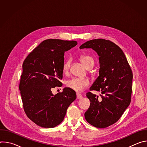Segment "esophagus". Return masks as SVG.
<instances>
[{"mask_svg": "<svg viewBox=\"0 0 147 147\" xmlns=\"http://www.w3.org/2000/svg\"><path fill=\"white\" fill-rule=\"evenodd\" d=\"M76 95H77V99H81L82 98V96L81 94H80V93L78 92H76Z\"/></svg>", "mask_w": 147, "mask_h": 147, "instance_id": "esophagus-1", "label": "esophagus"}]
</instances>
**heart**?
Returning a JSON list of instances; mask_svg holds the SVG:
<instances>
[{
	"instance_id": "obj_1",
	"label": "heart",
	"mask_w": 147,
	"mask_h": 147,
	"mask_svg": "<svg viewBox=\"0 0 147 147\" xmlns=\"http://www.w3.org/2000/svg\"><path fill=\"white\" fill-rule=\"evenodd\" d=\"M80 60L82 63L87 69H90L94 65V59L89 55H81L80 56ZM71 61L67 59L64 63L62 67V71L65 74H67L69 72ZM90 84V80L87 78H72L66 82V86L70 89L76 91H81L84 90Z\"/></svg>"
}]
</instances>
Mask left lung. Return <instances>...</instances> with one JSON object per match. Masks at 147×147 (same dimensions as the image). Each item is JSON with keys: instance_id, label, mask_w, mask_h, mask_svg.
Wrapping results in <instances>:
<instances>
[{"instance_id": "1", "label": "left lung", "mask_w": 147, "mask_h": 147, "mask_svg": "<svg viewBox=\"0 0 147 147\" xmlns=\"http://www.w3.org/2000/svg\"><path fill=\"white\" fill-rule=\"evenodd\" d=\"M80 49L92 48L99 56V76L90 91H100L101 99L87 93L90 106L86 120L97 128H105L117 121L129 106L133 72L123 51L113 42L103 39L88 40Z\"/></svg>"}]
</instances>
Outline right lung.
I'll use <instances>...</instances> for the list:
<instances>
[{
	"instance_id": "add662e5",
	"label": "right lung",
	"mask_w": 147,
	"mask_h": 147,
	"mask_svg": "<svg viewBox=\"0 0 147 147\" xmlns=\"http://www.w3.org/2000/svg\"><path fill=\"white\" fill-rule=\"evenodd\" d=\"M77 44L75 40H44L27 56L19 84L23 108L27 117L44 128H53L63 120L67 109L76 99L69 88L53 95L61 87L65 52Z\"/></svg>"
}]
</instances>
